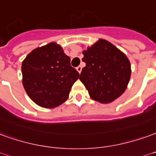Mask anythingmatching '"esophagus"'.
<instances>
[{"mask_svg": "<svg viewBox=\"0 0 156 156\" xmlns=\"http://www.w3.org/2000/svg\"><path fill=\"white\" fill-rule=\"evenodd\" d=\"M76 69H77V71H78L79 73H80L82 72V67H81V66H78V67H77Z\"/></svg>", "mask_w": 156, "mask_h": 156, "instance_id": "1", "label": "esophagus"}]
</instances>
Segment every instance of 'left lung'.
<instances>
[{
	"label": "left lung",
	"instance_id": "obj_1",
	"mask_svg": "<svg viewBox=\"0 0 156 156\" xmlns=\"http://www.w3.org/2000/svg\"><path fill=\"white\" fill-rule=\"evenodd\" d=\"M79 79L90 98L102 104L116 100L126 90L131 77V64L127 55L107 40L100 39L83 51Z\"/></svg>",
	"mask_w": 156,
	"mask_h": 156
}]
</instances>
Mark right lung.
<instances>
[{
  "label": "right lung",
  "instance_id": "obj_1",
  "mask_svg": "<svg viewBox=\"0 0 156 156\" xmlns=\"http://www.w3.org/2000/svg\"><path fill=\"white\" fill-rule=\"evenodd\" d=\"M70 61L55 42L36 48L26 56L22 63L23 85L35 104L55 108L67 101L79 78Z\"/></svg>",
  "mask_w": 156,
  "mask_h": 156
}]
</instances>
